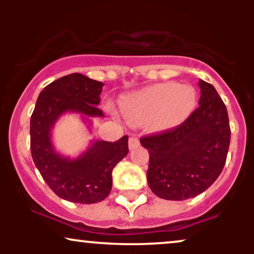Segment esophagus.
<instances>
[{
	"instance_id": "esophagus-1",
	"label": "esophagus",
	"mask_w": 254,
	"mask_h": 254,
	"mask_svg": "<svg viewBox=\"0 0 254 254\" xmlns=\"http://www.w3.org/2000/svg\"><path fill=\"white\" fill-rule=\"evenodd\" d=\"M137 147H139L138 138H137V137H135V136H131L129 138V149L133 150V149H136Z\"/></svg>"
}]
</instances>
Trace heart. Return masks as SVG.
Instances as JSON below:
<instances>
[{
	"instance_id": "b5f03b06",
	"label": "heart",
	"mask_w": 254,
	"mask_h": 254,
	"mask_svg": "<svg viewBox=\"0 0 254 254\" xmlns=\"http://www.w3.org/2000/svg\"><path fill=\"white\" fill-rule=\"evenodd\" d=\"M196 104L193 87L171 81L129 93L122 99L121 107L131 124L145 123L151 131H166L185 122Z\"/></svg>"
}]
</instances>
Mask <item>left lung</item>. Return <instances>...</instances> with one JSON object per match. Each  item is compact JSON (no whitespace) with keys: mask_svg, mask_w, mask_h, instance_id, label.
Instances as JSON below:
<instances>
[{"mask_svg":"<svg viewBox=\"0 0 254 254\" xmlns=\"http://www.w3.org/2000/svg\"><path fill=\"white\" fill-rule=\"evenodd\" d=\"M198 86L199 106L180 127L139 141L149 153L148 185L162 199L198 196L226 164L230 142L226 105L212 84L199 80Z\"/></svg>","mask_w":254,"mask_h":254,"instance_id":"left-lung-1","label":"left lung"}]
</instances>
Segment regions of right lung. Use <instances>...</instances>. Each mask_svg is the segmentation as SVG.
Wrapping results in <instances>:
<instances>
[{
    "label": "right lung",
    "instance_id": "right-lung-1",
    "mask_svg": "<svg viewBox=\"0 0 254 254\" xmlns=\"http://www.w3.org/2000/svg\"><path fill=\"white\" fill-rule=\"evenodd\" d=\"M103 82L74 72L54 81L40 92L31 117V153L43 179L58 197L72 203L93 204L104 200L112 189V171L129 153L127 136L116 142L89 141L87 149L71 157L60 153L52 130L61 117L75 113L92 132Z\"/></svg>",
    "mask_w": 254,
    "mask_h": 254
}]
</instances>
